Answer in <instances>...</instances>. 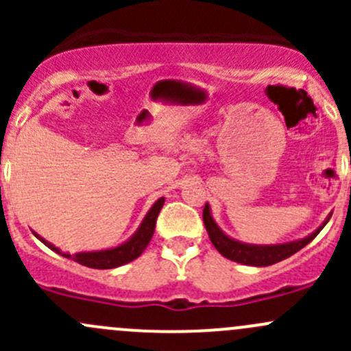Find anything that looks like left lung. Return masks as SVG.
<instances>
[{
  "label": "left lung",
  "instance_id": "obj_1",
  "mask_svg": "<svg viewBox=\"0 0 351 351\" xmlns=\"http://www.w3.org/2000/svg\"><path fill=\"white\" fill-rule=\"evenodd\" d=\"M202 217H204L205 229H207L208 238H210V241L215 246V250H217L222 256L228 258V260L236 261V263L251 265V267H268V265H275L278 263V261L285 260V258L292 256V254H295L297 251L302 250L306 244L313 241L329 221L328 217L326 222H324L317 231H314L313 234L307 236V238L299 239V241L277 244V246H253V244H244V243L234 241V239H231L229 236H226L224 232L217 228L214 219L210 217V208H208L207 204H205Z\"/></svg>",
  "mask_w": 351,
  "mask_h": 351
}]
</instances>
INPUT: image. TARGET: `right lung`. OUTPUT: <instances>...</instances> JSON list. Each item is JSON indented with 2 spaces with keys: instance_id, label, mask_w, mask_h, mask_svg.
Instances as JSON below:
<instances>
[{
  "instance_id": "1",
  "label": "right lung",
  "mask_w": 351,
  "mask_h": 351,
  "mask_svg": "<svg viewBox=\"0 0 351 351\" xmlns=\"http://www.w3.org/2000/svg\"><path fill=\"white\" fill-rule=\"evenodd\" d=\"M162 204H165V198H159L158 202L151 207V210L147 212L146 219L143 221L141 228L137 229L136 234L129 239L127 243H123L122 246L112 247V250H104V251H91V253H76V254H66L59 251V247H56L54 244L47 243L44 238H40L38 234V239L45 244V246L51 247L52 251L56 253L62 254L66 258H73L74 261H77L83 267H90V268H97V270H107V268H117L120 265H125L129 261L136 260L143 254V251L146 250L147 244H149L151 238L154 234V228H156V219H158L159 210H161Z\"/></svg>"
}]
</instances>
